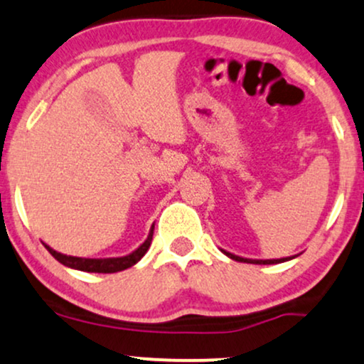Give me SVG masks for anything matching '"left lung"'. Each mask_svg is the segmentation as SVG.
Wrapping results in <instances>:
<instances>
[{
    "label": "left lung",
    "mask_w": 364,
    "mask_h": 364,
    "mask_svg": "<svg viewBox=\"0 0 364 364\" xmlns=\"http://www.w3.org/2000/svg\"><path fill=\"white\" fill-rule=\"evenodd\" d=\"M226 257H230L235 262H241V263H253V264H277V263H284L289 262V259H294L295 257H287V258H277V259H253V258H243V257H237V255H232L230 251L221 250Z\"/></svg>",
    "instance_id": "8db88e82"
}]
</instances>
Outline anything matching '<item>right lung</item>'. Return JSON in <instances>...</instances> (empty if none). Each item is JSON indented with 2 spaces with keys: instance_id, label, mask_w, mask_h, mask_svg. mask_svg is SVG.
Masks as SVG:
<instances>
[{
  "instance_id": "obj_1",
  "label": "right lung",
  "mask_w": 364,
  "mask_h": 364,
  "mask_svg": "<svg viewBox=\"0 0 364 364\" xmlns=\"http://www.w3.org/2000/svg\"><path fill=\"white\" fill-rule=\"evenodd\" d=\"M154 230L155 226H151L150 232H148L146 240L138 246L136 250L132 251V253L127 255V257H118V258H80V257H67V255H62L50 248L48 245H45V248L48 250V253L52 255L57 262H60L65 267L74 268V270H80V272H89V273H116V272H123L127 268L136 264L140 259L145 257V253L150 248L151 245V237H154Z\"/></svg>"
}]
</instances>
